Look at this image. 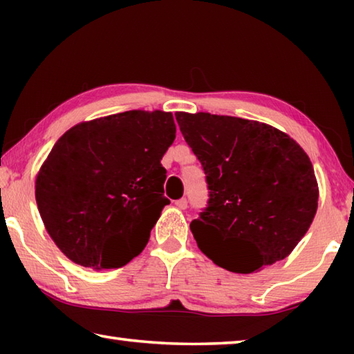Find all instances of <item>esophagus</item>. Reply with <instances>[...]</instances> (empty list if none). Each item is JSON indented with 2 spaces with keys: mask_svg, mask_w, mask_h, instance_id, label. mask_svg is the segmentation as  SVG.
<instances>
[{
  "mask_svg": "<svg viewBox=\"0 0 354 354\" xmlns=\"http://www.w3.org/2000/svg\"><path fill=\"white\" fill-rule=\"evenodd\" d=\"M175 205L179 207V209H187V200L185 198H181V200H178Z\"/></svg>",
  "mask_w": 354,
  "mask_h": 354,
  "instance_id": "1",
  "label": "esophagus"
}]
</instances>
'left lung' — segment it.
Segmentation results:
<instances>
[{"label": "left lung", "mask_w": 354, "mask_h": 354, "mask_svg": "<svg viewBox=\"0 0 354 354\" xmlns=\"http://www.w3.org/2000/svg\"><path fill=\"white\" fill-rule=\"evenodd\" d=\"M175 117L206 173L207 207L190 223L198 248L234 273H253L289 256L319 205L304 149L254 120L207 112Z\"/></svg>", "instance_id": "8db88e82"}]
</instances>
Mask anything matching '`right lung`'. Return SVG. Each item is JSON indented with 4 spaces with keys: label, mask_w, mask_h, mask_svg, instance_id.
<instances>
[{
    "label": "right lung",
    "mask_w": 354,
    "mask_h": 354,
    "mask_svg": "<svg viewBox=\"0 0 354 354\" xmlns=\"http://www.w3.org/2000/svg\"><path fill=\"white\" fill-rule=\"evenodd\" d=\"M171 112L127 111L77 123L48 154L35 201L48 234L77 266H127L148 243L164 206L162 156Z\"/></svg>",
    "instance_id": "add662e5"
}]
</instances>
